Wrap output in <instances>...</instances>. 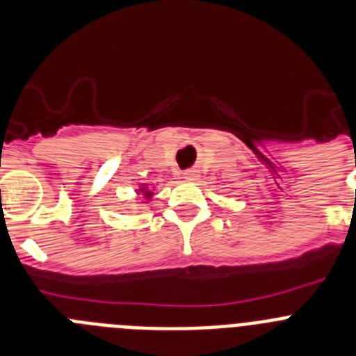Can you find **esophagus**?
I'll return each mask as SVG.
<instances>
[{
	"label": "esophagus",
	"mask_w": 356,
	"mask_h": 356,
	"mask_svg": "<svg viewBox=\"0 0 356 356\" xmlns=\"http://www.w3.org/2000/svg\"><path fill=\"white\" fill-rule=\"evenodd\" d=\"M184 178H185V180H188V181L196 180V178H197V171H194V169H188V171L184 172Z\"/></svg>",
	"instance_id": "1"
}]
</instances>
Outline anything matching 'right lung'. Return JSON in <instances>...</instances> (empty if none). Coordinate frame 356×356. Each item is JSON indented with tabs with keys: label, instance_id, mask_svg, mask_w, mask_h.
<instances>
[{
	"label": "right lung",
	"instance_id": "1",
	"mask_svg": "<svg viewBox=\"0 0 356 356\" xmlns=\"http://www.w3.org/2000/svg\"><path fill=\"white\" fill-rule=\"evenodd\" d=\"M137 194H143V197H144V200H146V201H149L151 197H153V193H151V191L146 187V185H140L139 193H137Z\"/></svg>",
	"mask_w": 356,
	"mask_h": 356
}]
</instances>
